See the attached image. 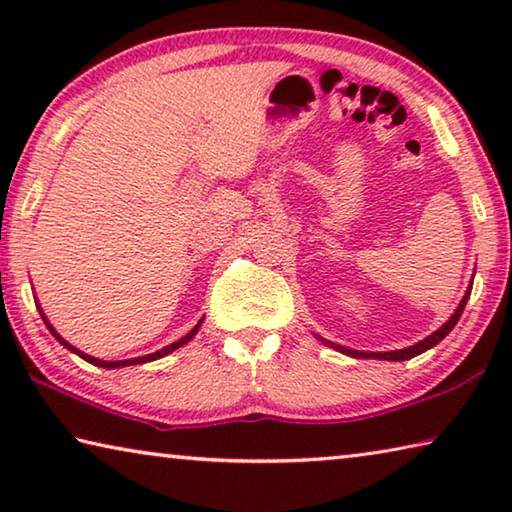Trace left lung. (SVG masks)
Masks as SVG:
<instances>
[{
  "mask_svg": "<svg viewBox=\"0 0 512 512\" xmlns=\"http://www.w3.org/2000/svg\"><path fill=\"white\" fill-rule=\"evenodd\" d=\"M470 291H472V287L467 289V293H465L463 300H461V305H458V309L454 311V316L449 318L443 327L436 329V332H433L431 336H427V339H424V341L411 345V348H404V350H397V352H357V350L341 348V345H334V343H329V341H325V343H327V345H332L334 350H339V352H343V354H350V357H359V359H363V357H368V359H370V357H372V359H384V361H406V359L415 357V354H422L424 350L433 348V345L443 341L445 336H447L449 332H452L454 325L458 323V318H461V314H463L465 305H467V298H470Z\"/></svg>",
  "mask_w": 512,
  "mask_h": 512,
  "instance_id": "left-lung-1",
  "label": "left lung"
}]
</instances>
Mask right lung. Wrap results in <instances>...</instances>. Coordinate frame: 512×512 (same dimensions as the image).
Segmentation results:
<instances>
[{
    "label": "right lung",
    "mask_w": 512,
    "mask_h": 512,
    "mask_svg": "<svg viewBox=\"0 0 512 512\" xmlns=\"http://www.w3.org/2000/svg\"><path fill=\"white\" fill-rule=\"evenodd\" d=\"M40 314H42V309H40ZM42 320H45L47 323V327H49V332L56 336V339L65 345L67 350H72V352H76L79 354V357H83L85 361H90V363H94V366H99V368H124V366H137V363H146V361H155V359H160V357H164V354H169V352H173V350H178V348H183V345L192 339V336L198 332V327H201V323H198L192 332H189L187 336H183V339L180 341H176V343H171V345H167V348H162V350H158V352H153V354H146V357H137V359H126V361H101V359H94V357H90V354H83V352H79L76 348H72V345H69L67 341H63V336H60L58 332H54V327L49 325V320L42 316Z\"/></svg>",
    "instance_id": "right-lung-1"
}]
</instances>
